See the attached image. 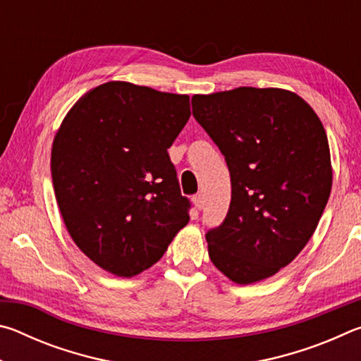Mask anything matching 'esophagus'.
<instances>
[{"instance_id":"1","label":"esophagus","mask_w":361,"mask_h":361,"mask_svg":"<svg viewBox=\"0 0 361 361\" xmlns=\"http://www.w3.org/2000/svg\"><path fill=\"white\" fill-rule=\"evenodd\" d=\"M192 202H194V205H195V209H202L204 207V194L202 192H199V194H195L194 197H192Z\"/></svg>"}]
</instances>
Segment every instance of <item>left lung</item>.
Masks as SVG:
<instances>
[{
	"mask_svg": "<svg viewBox=\"0 0 361 361\" xmlns=\"http://www.w3.org/2000/svg\"><path fill=\"white\" fill-rule=\"evenodd\" d=\"M191 103L231 173L228 215L205 234L209 256L232 282H259L290 264L320 221L333 181L326 132L283 89L239 87Z\"/></svg>",
	"mask_w": 361,
	"mask_h": 361,
	"instance_id": "obj_1",
	"label": "left lung"
}]
</instances>
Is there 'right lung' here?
I'll use <instances>...</instances> for the list:
<instances>
[{
	"label": "right lung",
	"instance_id": "add662e5",
	"mask_svg": "<svg viewBox=\"0 0 361 361\" xmlns=\"http://www.w3.org/2000/svg\"><path fill=\"white\" fill-rule=\"evenodd\" d=\"M189 116L188 95L111 81L82 95L54 138L52 185L66 229L114 276L151 267L189 221L167 151Z\"/></svg>",
	"mask_w": 361,
	"mask_h": 361
}]
</instances>
